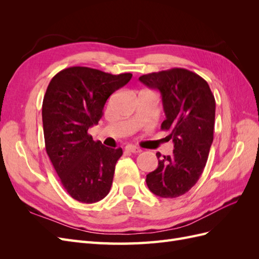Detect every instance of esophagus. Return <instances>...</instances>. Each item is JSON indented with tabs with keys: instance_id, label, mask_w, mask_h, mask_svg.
Listing matches in <instances>:
<instances>
[{
	"instance_id": "34e87169",
	"label": "esophagus",
	"mask_w": 259,
	"mask_h": 259,
	"mask_svg": "<svg viewBox=\"0 0 259 259\" xmlns=\"http://www.w3.org/2000/svg\"><path fill=\"white\" fill-rule=\"evenodd\" d=\"M125 149H126V150H127L128 152H133V153H139V152H142V149L136 147V146H134V145H127L126 147H125Z\"/></svg>"
}]
</instances>
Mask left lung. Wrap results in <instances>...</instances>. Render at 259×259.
<instances>
[{
	"label": "left lung",
	"mask_w": 259,
	"mask_h": 259,
	"mask_svg": "<svg viewBox=\"0 0 259 259\" xmlns=\"http://www.w3.org/2000/svg\"><path fill=\"white\" fill-rule=\"evenodd\" d=\"M148 88L159 91L174 150L170 155L156 152L159 165L146 178L152 193L177 198L197 184L208 158L214 138L215 98L207 82L187 69L174 68L139 77Z\"/></svg>",
	"instance_id": "left-lung-1"
}]
</instances>
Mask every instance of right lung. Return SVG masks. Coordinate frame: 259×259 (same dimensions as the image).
Wrapping results in <instances>:
<instances>
[{"mask_svg":"<svg viewBox=\"0 0 259 259\" xmlns=\"http://www.w3.org/2000/svg\"><path fill=\"white\" fill-rule=\"evenodd\" d=\"M131 79V73L70 67L48 86L42 106L46 152L62 186L76 201L91 204L110 191L122 148L94 142L88 131L98 124L109 96Z\"/></svg>","mask_w":259,"mask_h":259,"instance_id":"obj_1","label":"right lung"}]
</instances>
